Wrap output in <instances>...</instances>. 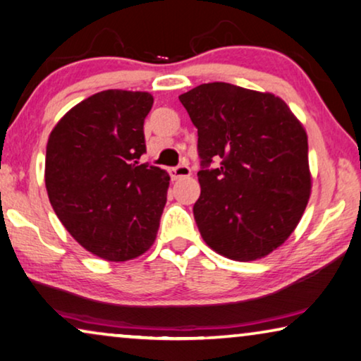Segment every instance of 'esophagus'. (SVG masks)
Listing matches in <instances>:
<instances>
[{
  "mask_svg": "<svg viewBox=\"0 0 361 361\" xmlns=\"http://www.w3.org/2000/svg\"><path fill=\"white\" fill-rule=\"evenodd\" d=\"M170 175L173 180H181V178H188L191 175V169L188 165H178L175 169L170 170Z\"/></svg>",
  "mask_w": 361,
  "mask_h": 361,
  "instance_id": "obj_1",
  "label": "esophagus"
}]
</instances>
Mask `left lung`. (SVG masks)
I'll list each match as a JSON object with an SVG mask.
<instances>
[{
  "label": "left lung",
  "mask_w": 361,
  "mask_h": 361,
  "mask_svg": "<svg viewBox=\"0 0 361 361\" xmlns=\"http://www.w3.org/2000/svg\"><path fill=\"white\" fill-rule=\"evenodd\" d=\"M180 102L197 128L201 196L192 212L201 236L228 259H261L292 235L308 204L303 125L281 97L228 82L201 84Z\"/></svg>",
  "instance_id": "left-lung-1"
}]
</instances>
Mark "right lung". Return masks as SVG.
Instances as JSON below:
<instances>
[{
    "label": "right lung",
    "instance_id": "obj_1",
    "mask_svg": "<svg viewBox=\"0 0 361 361\" xmlns=\"http://www.w3.org/2000/svg\"><path fill=\"white\" fill-rule=\"evenodd\" d=\"M149 92L104 90L64 115L48 137L45 186L51 207L78 243L106 261L152 246L170 176L141 164Z\"/></svg>",
    "mask_w": 361,
    "mask_h": 361
}]
</instances>
